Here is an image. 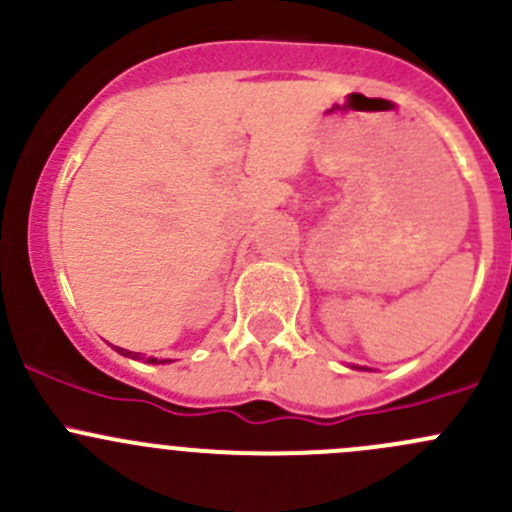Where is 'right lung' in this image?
Wrapping results in <instances>:
<instances>
[{
    "mask_svg": "<svg viewBox=\"0 0 512 512\" xmlns=\"http://www.w3.org/2000/svg\"><path fill=\"white\" fill-rule=\"evenodd\" d=\"M121 354H126V356H131L133 352H126V349H121ZM136 356L138 354H133V359H136ZM148 361H151V364H160V361L158 359H148ZM163 361H168V359H163Z\"/></svg>",
    "mask_w": 512,
    "mask_h": 512,
    "instance_id": "1",
    "label": "right lung"
}]
</instances>
